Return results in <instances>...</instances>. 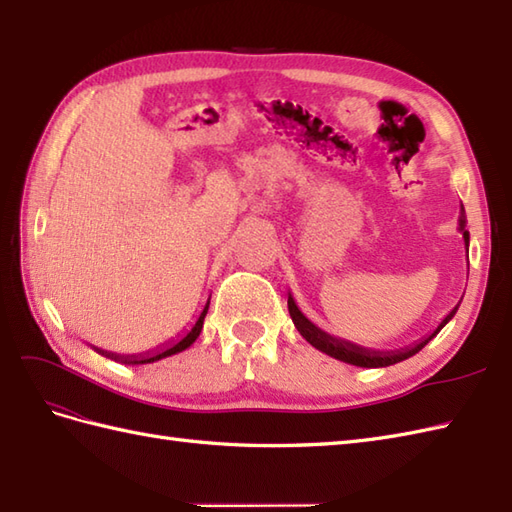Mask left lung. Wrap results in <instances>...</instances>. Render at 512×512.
Masks as SVG:
<instances>
[{"label": "left lung", "instance_id": "obj_1", "mask_svg": "<svg viewBox=\"0 0 512 512\" xmlns=\"http://www.w3.org/2000/svg\"><path fill=\"white\" fill-rule=\"evenodd\" d=\"M458 231L462 233V240H465V246L469 251V231H467V216H465V207H460V220H458ZM460 305V303H458ZM458 305L451 310L441 323H438V327L432 331L430 336L421 338L419 342L410 344V347H403V349H397V351H375V349H364L360 347V344H353L349 340H342V338H334L329 336L327 331H323L320 327H316L310 318H307L301 310L299 305L294 303L292 294H288V310H290V316H292V323L294 327L299 329V334L312 344V347H316L318 351H323L327 355H331V358H336L340 362H347V364H353V366H362V368H382V366H390V364H397L401 360H408L412 358L414 353H419L427 342H430L438 331H441L451 318L456 316L458 312Z\"/></svg>", "mask_w": 512, "mask_h": 512}]
</instances>
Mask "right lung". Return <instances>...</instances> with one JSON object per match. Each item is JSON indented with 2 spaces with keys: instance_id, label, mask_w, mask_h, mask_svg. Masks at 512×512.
<instances>
[{
  "instance_id": "obj_1",
  "label": "right lung",
  "mask_w": 512,
  "mask_h": 512,
  "mask_svg": "<svg viewBox=\"0 0 512 512\" xmlns=\"http://www.w3.org/2000/svg\"><path fill=\"white\" fill-rule=\"evenodd\" d=\"M211 299V296H209ZM209 299L205 303V307H202L200 316L196 318V323L192 325V329L187 331L185 336H181L178 340H170L165 342L163 347L154 349V351H148V353H139V355H120V353H109V351H102L98 347H93L95 351H98L100 355H106V358H111L115 362H124V364H150V362H157V360H163V358H170V355L174 353H181L185 351L187 347H192V344L196 342V338L200 336L202 331V323H205V316H207V310H209Z\"/></svg>"
}]
</instances>
